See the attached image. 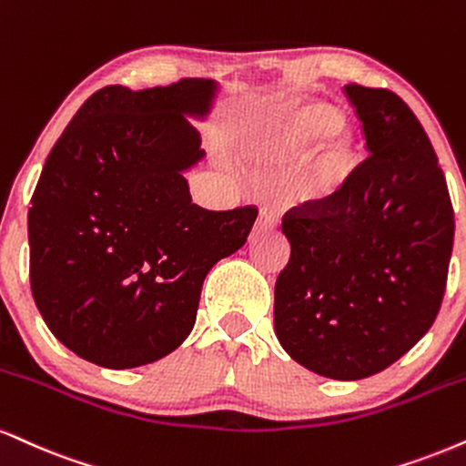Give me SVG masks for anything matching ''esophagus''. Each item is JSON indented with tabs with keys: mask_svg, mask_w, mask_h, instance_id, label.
<instances>
[{
	"mask_svg": "<svg viewBox=\"0 0 466 466\" xmlns=\"http://www.w3.org/2000/svg\"><path fill=\"white\" fill-rule=\"evenodd\" d=\"M258 226H260L262 229H276L279 226L278 212L271 210V208H262L260 218H258Z\"/></svg>",
	"mask_w": 466,
	"mask_h": 466,
	"instance_id": "1",
	"label": "esophagus"
}]
</instances>
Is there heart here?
<instances>
[{"instance_id":"heart-1","label":"heart","mask_w":466,"mask_h":466,"mask_svg":"<svg viewBox=\"0 0 466 466\" xmlns=\"http://www.w3.org/2000/svg\"><path fill=\"white\" fill-rule=\"evenodd\" d=\"M297 169V190L306 199L328 198L351 169V137L328 104L290 99L265 116L251 138V151L262 162L293 160L306 147Z\"/></svg>"}]
</instances>
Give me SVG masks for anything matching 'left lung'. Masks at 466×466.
<instances>
[{
    "instance_id": "1",
    "label": "left lung",
    "mask_w": 466,
    "mask_h": 466,
    "mask_svg": "<svg viewBox=\"0 0 466 466\" xmlns=\"http://www.w3.org/2000/svg\"><path fill=\"white\" fill-rule=\"evenodd\" d=\"M369 156L332 195L290 208L276 282L284 351L323 378L362 380L410 351L439 315L453 248L445 176L414 112L389 88L343 86Z\"/></svg>"
}]
</instances>
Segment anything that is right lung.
Masks as SVG:
<instances>
[{"mask_svg": "<svg viewBox=\"0 0 466 466\" xmlns=\"http://www.w3.org/2000/svg\"><path fill=\"white\" fill-rule=\"evenodd\" d=\"M217 84L104 86L49 151L27 212L30 287L52 334L108 369L160 360L184 343L201 284L240 249L256 206L206 210L184 171L204 158L187 116Z\"/></svg>", "mask_w": 466, "mask_h": 466, "instance_id": "1", "label": "right lung"}]
</instances>
